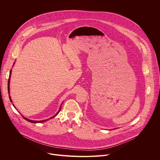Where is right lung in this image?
Wrapping results in <instances>:
<instances>
[{
  "label": "right lung",
  "mask_w": 160,
  "mask_h": 160,
  "mask_svg": "<svg viewBox=\"0 0 160 160\" xmlns=\"http://www.w3.org/2000/svg\"><path fill=\"white\" fill-rule=\"evenodd\" d=\"M14 64H13V65H14ZM11 72H10V75H9V80H8V92L9 93V80H10V76H11ZM9 99H10V101H11V102H12V101H11V97H10V96L9 95ZM14 106V105H13ZM60 110H61V107H60V109H59V110L58 111V112L56 114V115H54V116H53L52 117H51V118H54V117H56L58 114L59 113V112L60 111ZM22 118H23L24 119H25L26 120H27L28 122H31V123H42V122H45V121H47L48 120H42V121H35V120H29V119H28V118H25V117H22Z\"/></svg>",
  "instance_id": "1"
}]
</instances>
